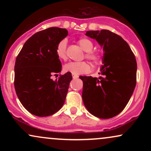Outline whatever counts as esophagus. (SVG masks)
I'll return each mask as SVG.
<instances>
[{
    "label": "esophagus",
    "mask_w": 151,
    "mask_h": 151,
    "mask_svg": "<svg viewBox=\"0 0 151 151\" xmlns=\"http://www.w3.org/2000/svg\"><path fill=\"white\" fill-rule=\"evenodd\" d=\"M72 77H73L74 79H77V78L79 77V76H78V75H74V74H72Z\"/></svg>",
    "instance_id": "obj_1"
}]
</instances>
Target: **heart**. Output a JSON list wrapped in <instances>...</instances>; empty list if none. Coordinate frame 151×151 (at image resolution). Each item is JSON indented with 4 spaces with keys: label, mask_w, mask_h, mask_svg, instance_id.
I'll use <instances>...</instances> for the list:
<instances>
[{
    "label": "heart",
    "mask_w": 151,
    "mask_h": 151,
    "mask_svg": "<svg viewBox=\"0 0 151 151\" xmlns=\"http://www.w3.org/2000/svg\"><path fill=\"white\" fill-rule=\"evenodd\" d=\"M67 43L65 39L62 40L58 42L56 47V55L60 60H65L67 58ZM78 43L83 50L87 52L86 54V58L89 59L93 65H98L101 62V58L99 54L91 52V50L93 47L92 41L88 38L82 37L78 40ZM63 70L65 72H70L74 75H78L89 72L90 66L86 62H70L65 65Z\"/></svg>",
    "instance_id": "b5f03b06"
}]
</instances>
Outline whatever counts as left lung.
Wrapping results in <instances>:
<instances>
[{"mask_svg":"<svg viewBox=\"0 0 151 151\" xmlns=\"http://www.w3.org/2000/svg\"><path fill=\"white\" fill-rule=\"evenodd\" d=\"M103 47L102 77H79L83 81L82 99L90 114L110 119L121 113L136 84L137 63L134 54L121 36L108 30L86 31Z\"/></svg>","mask_w":151,"mask_h":151,"instance_id":"obj_1","label":"left lung"}]
</instances>
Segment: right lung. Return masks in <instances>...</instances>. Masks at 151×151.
<instances>
[{
	"label": "right lung",
	"instance_id": "1",
	"mask_svg": "<svg viewBox=\"0 0 151 151\" xmlns=\"http://www.w3.org/2000/svg\"><path fill=\"white\" fill-rule=\"evenodd\" d=\"M67 35L66 29L56 27L36 32L15 60V92L26 110L37 116L52 115L65 103L72 74L67 72L55 81L51 77L61 72L56 47Z\"/></svg>",
	"mask_w": 151,
	"mask_h": 151
}]
</instances>
